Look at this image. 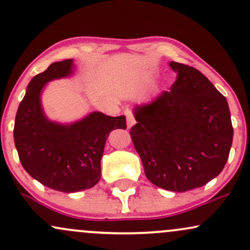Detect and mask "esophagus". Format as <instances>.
I'll list each match as a JSON object with an SVG mask.
<instances>
[{
  "mask_svg": "<svg viewBox=\"0 0 250 250\" xmlns=\"http://www.w3.org/2000/svg\"><path fill=\"white\" fill-rule=\"evenodd\" d=\"M125 117H127V125H128V128L133 127L135 123H136V120H135L133 113H131V111L129 110V109H127V110L125 111Z\"/></svg>",
  "mask_w": 250,
  "mask_h": 250,
  "instance_id": "obj_1",
  "label": "esophagus"
}]
</instances>
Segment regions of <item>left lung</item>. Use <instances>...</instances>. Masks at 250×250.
<instances>
[{
    "instance_id": "1",
    "label": "left lung",
    "mask_w": 250,
    "mask_h": 250,
    "mask_svg": "<svg viewBox=\"0 0 250 250\" xmlns=\"http://www.w3.org/2000/svg\"><path fill=\"white\" fill-rule=\"evenodd\" d=\"M176 81L149 104L134 109L130 129L147 179L182 191L216 177L228 160L233 125L226 97L201 71L170 62Z\"/></svg>"
}]
</instances>
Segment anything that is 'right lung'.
<instances>
[{"instance_id":"obj_1","label":"right lung","mask_w":250,"mask_h":250,"mask_svg":"<svg viewBox=\"0 0 250 250\" xmlns=\"http://www.w3.org/2000/svg\"><path fill=\"white\" fill-rule=\"evenodd\" d=\"M73 74V60L51 63L31 79L20 103L14 141L20 161L31 177L63 193L89 189L101 177V159L109 133L127 128L125 116L94 111L81 121L60 125L47 119L41 107L45 83Z\"/></svg>"}]
</instances>
